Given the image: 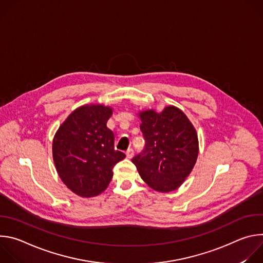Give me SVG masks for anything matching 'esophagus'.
<instances>
[{
    "mask_svg": "<svg viewBox=\"0 0 263 263\" xmlns=\"http://www.w3.org/2000/svg\"><path fill=\"white\" fill-rule=\"evenodd\" d=\"M126 155H127V158H129V159L133 157V155H134V151H133V148H132V147H129V148L127 149Z\"/></svg>",
    "mask_w": 263,
    "mask_h": 263,
    "instance_id": "esophagus-1",
    "label": "esophagus"
}]
</instances>
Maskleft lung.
Returning <instances> with one entry per match:
<instances>
[{"label":"left lung","mask_w":263,"mask_h":263,"mask_svg":"<svg viewBox=\"0 0 263 263\" xmlns=\"http://www.w3.org/2000/svg\"><path fill=\"white\" fill-rule=\"evenodd\" d=\"M139 116L145 143L132 162L153 190L161 193L175 191L197 161V132L183 112L174 106L164 108L161 114L147 110Z\"/></svg>","instance_id":"left-lung-1"}]
</instances>
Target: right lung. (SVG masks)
I'll return each mask as SVG.
<instances>
[{
  "instance_id": "1",
  "label": "right lung",
  "mask_w": 263,
  "mask_h": 263,
  "mask_svg": "<svg viewBox=\"0 0 263 263\" xmlns=\"http://www.w3.org/2000/svg\"><path fill=\"white\" fill-rule=\"evenodd\" d=\"M112 109L82 106L68 116L53 140V159L59 177L81 197H95L106 190L112 168L126 155L115 148V134L106 124Z\"/></svg>"
}]
</instances>
